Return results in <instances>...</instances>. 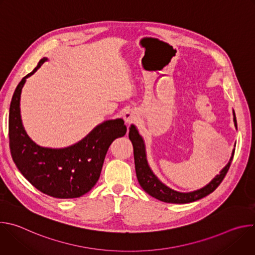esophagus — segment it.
<instances>
[{"label":"esophagus","instance_id":"obj_1","mask_svg":"<svg viewBox=\"0 0 255 255\" xmlns=\"http://www.w3.org/2000/svg\"><path fill=\"white\" fill-rule=\"evenodd\" d=\"M123 119L127 124H131L133 122L136 121L137 119V115L136 112H134L133 110H127L124 114H123Z\"/></svg>","mask_w":255,"mask_h":255}]
</instances>
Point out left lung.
<instances>
[{"label": "left lung", "mask_w": 255, "mask_h": 255, "mask_svg": "<svg viewBox=\"0 0 255 255\" xmlns=\"http://www.w3.org/2000/svg\"><path fill=\"white\" fill-rule=\"evenodd\" d=\"M233 121H234L235 127L237 128V121H236V116L234 111H233ZM129 139L131 140L133 145L135 170H136V176H137L139 185L148 195L164 203H171V204L192 203L213 193L218 188V186L221 184V181L225 177L234 156V149H233L232 155L228 163L219 172V174H217L208 185H206L202 189H199L193 192L180 193L165 186L162 181H160L158 177L153 173L147 161L146 148H145L144 140L142 136L139 134L136 126L133 124L129 128Z\"/></svg>", "instance_id": "left-lung-1"}]
</instances>
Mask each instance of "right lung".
<instances>
[{
	"instance_id": "1",
	"label": "right lung",
	"mask_w": 255,
	"mask_h": 255,
	"mask_svg": "<svg viewBox=\"0 0 255 255\" xmlns=\"http://www.w3.org/2000/svg\"><path fill=\"white\" fill-rule=\"evenodd\" d=\"M43 57L17 86L10 105L9 140L12 158L29 183L43 194L57 199L80 198L97 184L107 151L112 142L126 134L121 118L97 125L81 141L63 148L42 147L26 133L20 111L26 80L45 61Z\"/></svg>"
}]
</instances>
